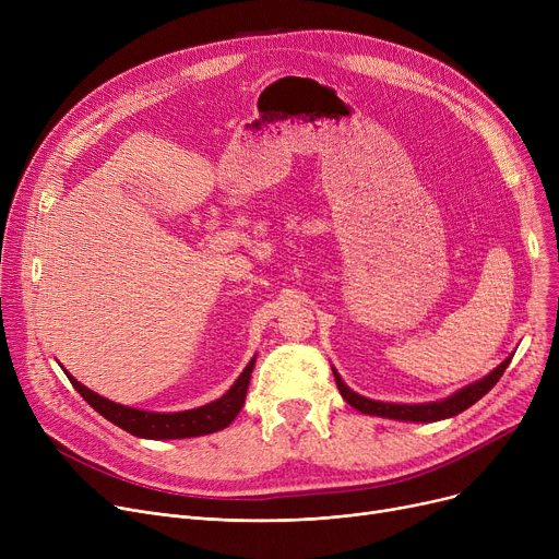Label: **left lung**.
I'll return each instance as SVG.
<instances>
[{
	"label": "left lung",
	"mask_w": 559,
	"mask_h": 559,
	"mask_svg": "<svg viewBox=\"0 0 559 559\" xmlns=\"http://www.w3.org/2000/svg\"><path fill=\"white\" fill-rule=\"evenodd\" d=\"M512 356L508 360H503L501 365H498L489 376H485L483 380H478V383L468 385L460 392H455L453 396L444 399V401H435V403H424V405H401V403H380V401H371V399H365L360 394H356L354 390H348L344 385V380L340 378V373L333 369L335 373V383H337V390L340 394L344 396V401L350 405L360 409V413L365 415H376V417H385V419H399V421H439V419H449V417H455L460 415L462 409L472 407L478 399H483L496 383L498 378L503 376V371L508 369Z\"/></svg>",
	"instance_id": "1"
}]
</instances>
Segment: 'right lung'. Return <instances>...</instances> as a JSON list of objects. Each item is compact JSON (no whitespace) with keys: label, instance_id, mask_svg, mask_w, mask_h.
Listing matches in <instances>:
<instances>
[{"label":"right lung","instance_id":"add662e5","mask_svg":"<svg viewBox=\"0 0 559 559\" xmlns=\"http://www.w3.org/2000/svg\"><path fill=\"white\" fill-rule=\"evenodd\" d=\"M255 358L245 367V371L240 373V378L235 380L233 388L217 401L201 405L194 409H186V413H171V415H160V413H146V409H135V407H127L120 403H112L99 394H95L93 390H87L85 385H81L76 378H70V383L74 385V390L87 401L93 409L108 419L110 424L120 426L122 430L142 437V439H183V437H199V435H209V432H217L222 428H226L245 405L247 399V388L251 380V371H253Z\"/></svg>","mask_w":559,"mask_h":559}]
</instances>
